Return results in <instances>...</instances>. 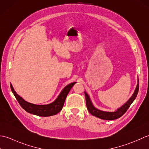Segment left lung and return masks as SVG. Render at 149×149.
<instances>
[{
    "instance_id": "8db88e82",
    "label": "left lung",
    "mask_w": 149,
    "mask_h": 149,
    "mask_svg": "<svg viewBox=\"0 0 149 149\" xmlns=\"http://www.w3.org/2000/svg\"><path fill=\"white\" fill-rule=\"evenodd\" d=\"M139 91V80H138V84L137 86L136 87V89L134 91V93H133L132 96L130 97V99L127 101L125 104L123 105L121 107L118 108L116 111L114 112H107V111H103L99 109H96L94 107L93 103L91 100L89 96L87 95L86 92H85V96H86V105L87 110L89 111V113L93 116H95L97 118H99L100 119L102 120H116L118 118H120L121 116L125 113V112L127 111V109L129 108V107L131 105L132 103L134 102V100L136 99V96H137L138 93Z\"/></svg>"
}]
</instances>
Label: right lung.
<instances>
[{
	"instance_id": "add662e5",
	"label": "right lung",
	"mask_w": 149,
	"mask_h": 149,
	"mask_svg": "<svg viewBox=\"0 0 149 149\" xmlns=\"http://www.w3.org/2000/svg\"><path fill=\"white\" fill-rule=\"evenodd\" d=\"M76 82L71 83L65 86L63 89L60 93L57 98L54 101L49 104L47 105H35L31 104L24 100L22 97L18 95L17 93L15 91L12 85L10 84L11 89L12 93H13L15 98L17 100L18 102L19 103L21 107H22L24 110L28 112L29 113H31L35 115H37L39 116H51L55 115L62 110V107L64 104L65 100L67 96H68L69 92L72 86H74Z\"/></svg>"
}]
</instances>
